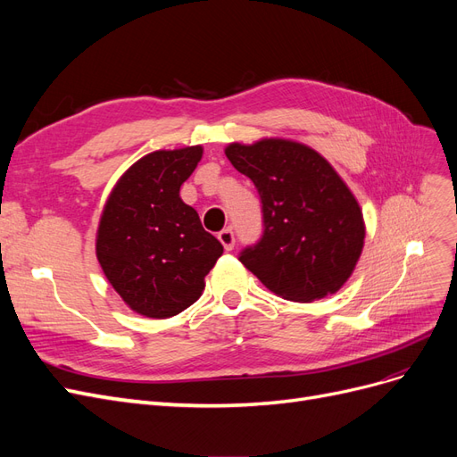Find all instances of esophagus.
<instances>
[{"label":"esophagus","instance_id":"esophagus-1","mask_svg":"<svg viewBox=\"0 0 457 457\" xmlns=\"http://www.w3.org/2000/svg\"><path fill=\"white\" fill-rule=\"evenodd\" d=\"M217 238H219L220 244H223L225 252H232V250H234V244H237V237H234V232H232L230 228L220 230V232L217 234Z\"/></svg>","mask_w":457,"mask_h":457}]
</instances>
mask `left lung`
Returning <instances> with one entry per match:
<instances>
[{"mask_svg":"<svg viewBox=\"0 0 457 457\" xmlns=\"http://www.w3.org/2000/svg\"><path fill=\"white\" fill-rule=\"evenodd\" d=\"M230 163L261 198L262 234L238 259L287 301L322 299L347 282L364 245L353 192L316 150L284 139L228 145Z\"/></svg>","mask_w":457,"mask_h":457,"instance_id":"1","label":"left lung"}]
</instances>
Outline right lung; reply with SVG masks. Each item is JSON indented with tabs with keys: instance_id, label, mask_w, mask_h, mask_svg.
I'll return each mask as SVG.
<instances>
[{
	"instance_id": "obj_1",
	"label": "right lung",
	"mask_w": 457,
	"mask_h": 457,
	"mask_svg": "<svg viewBox=\"0 0 457 457\" xmlns=\"http://www.w3.org/2000/svg\"><path fill=\"white\" fill-rule=\"evenodd\" d=\"M200 160L202 146L152 152L121 175L104 205L96 259L120 297L143 316L170 318L190 307L223 253L179 196Z\"/></svg>"
}]
</instances>
